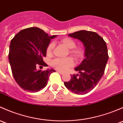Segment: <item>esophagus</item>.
Masks as SVG:
<instances>
[{
  "mask_svg": "<svg viewBox=\"0 0 123 123\" xmlns=\"http://www.w3.org/2000/svg\"><path fill=\"white\" fill-rule=\"evenodd\" d=\"M57 72H58V73H59V74H61V75L64 74V72H62V71H57Z\"/></svg>",
  "mask_w": 123,
  "mask_h": 123,
  "instance_id": "esophagus-1",
  "label": "esophagus"
}]
</instances>
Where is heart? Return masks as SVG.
<instances>
[{"mask_svg":"<svg viewBox=\"0 0 123 123\" xmlns=\"http://www.w3.org/2000/svg\"><path fill=\"white\" fill-rule=\"evenodd\" d=\"M61 43L64 45L66 48L71 50L69 51V54L77 60L81 59L84 55V50L82 48H75L76 46V42L72 39L65 38L61 40ZM55 47V43L51 42L47 47L48 54H51ZM74 64L73 60L71 58H56L52 62V65L58 70L65 71L68 68L72 67Z\"/></svg>","mask_w":123,"mask_h":123,"instance_id":"b5f03b06","label":"heart"}]
</instances>
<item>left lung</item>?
Returning a JSON list of instances; mask_svg holds the SVG:
<instances>
[{"label": "left lung", "mask_w": 123, "mask_h": 123, "mask_svg": "<svg viewBox=\"0 0 123 123\" xmlns=\"http://www.w3.org/2000/svg\"><path fill=\"white\" fill-rule=\"evenodd\" d=\"M68 36L82 42L85 58L75 68L80 74L71 75L70 81L64 82V85L73 93L85 94L96 86L104 74L108 59L107 45L102 37L91 31H79Z\"/></svg>", "instance_id": "obj_1"}]
</instances>
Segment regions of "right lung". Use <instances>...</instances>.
<instances>
[{"label":"right lung","mask_w":123,"mask_h":123,"mask_svg":"<svg viewBox=\"0 0 123 123\" xmlns=\"http://www.w3.org/2000/svg\"><path fill=\"white\" fill-rule=\"evenodd\" d=\"M56 35L48 34L37 27L20 31L12 39L9 60L13 76L17 84L25 91L37 92L47 85L53 69L38 70V65L47 66L43 62L51 39Z\"/></svg>","instance_id":"1"}]
</instances>
